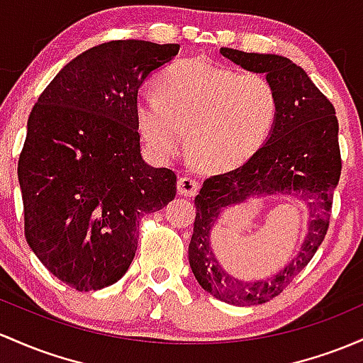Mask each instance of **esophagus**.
Returning a JSON list of instances; mask_svg holds the SVG:
<instances>
[{
	"label": "esophagus",
	"instance_id": "1",
	"mask_svg": "<svg viewBox=\"0 0 363 363\" xmlns=\"http://www.w3.org/2000/svg\"><path fill=\"white\" fill-rule=\"evenodd\" d=\"M198 189H200V184H198L196 179L189 177V175H184V177H181L177 181V191L182 196H194L198 193Z\"/></svg>",
	"mask_w": 363,
	"mask_h": 363
}]
</instances>
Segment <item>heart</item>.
<instances>
[{"label":"heart","mask_w":363,"mask_h":363,"mask_svg":"<svg viewBox=\"0 0 363 363\" xmlns=\"http://www.w3.org/2000/svg\"><path fill=\"white\" fill-rule=\"evenodd\" d=\"M157 94L136 101L138 129L151 153L177 157L189 130V153L201 167L227 170L248 160L277 121V93L262 74L203 58L181 60L157 77Z\"/></svg>","instance_id":"heart-1"}]
</instances>
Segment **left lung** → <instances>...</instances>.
<instances>
[{"label":"left lung","instance_id":"obj_1","mask_svg":"<svg viewBox=\"0 0 363 363\" xmlns=\"http://www.w3.org/2000/svg\"><path fill=\"white\" fill-rule=\"evenodd\" d=\"M236 65L265 74L277 93V121L267 143L238 169L212 175L196 198L189 242V265L205 291L230 305H260L288 288L315 255L329 229L334 188L340 182L341 153L336 110L306 72L279 55L245 53L220 48ZM294 194L307 201L309 234L301 253L277 277L245 283L229 277L209 248V230L225 206L262 194Z\"/></svg>","mask_w":363,"mask_h":363}]
</instances>
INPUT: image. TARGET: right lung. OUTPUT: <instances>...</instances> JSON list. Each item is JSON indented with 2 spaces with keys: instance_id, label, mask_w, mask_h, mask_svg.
<instances>
[{
  "instance_id": "obj_1",
  "label": "right lung",
  "mask_w": 363,
  "mask_h": 363,
  "mask_svg": "<svg viewBox=\"0 0 363 363\" xmlns=\"http://www.w3.org/2000/svg\"><path fill=\"white\" fill-rule=\"evenodd\" d=\"M179 45L103 43L67 63L27 122L18 158L23 233L43 265L77 291L121 279L139 220L175 196L177 177L143 160L138 91Z\"/></svg>"
}]
</instances>
